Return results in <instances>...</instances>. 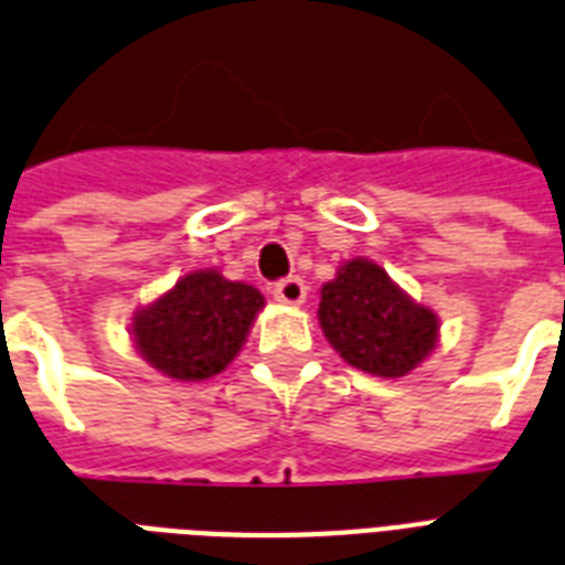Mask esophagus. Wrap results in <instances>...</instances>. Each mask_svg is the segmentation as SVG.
Here are the masks:
<instances>
[{
  "label": "esophagus",
  "mask_w": 565,
  "mask_h": 565,
  "mask_svg": "<svg viewBox=\"0 0 565 565\" xmlns=\"http://www.w3.org/2000/svg\"><path fill=\"white\" fill-rule=\"evenodd\" d=\"M275 301H281V305H301L307 298V287L301 278L290 275V278H281V281L273 287Z\"/></svg>",
  "instance_id": "34e87169"
}]
</instances>
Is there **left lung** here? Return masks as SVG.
Wrapping results in <instances>:
<instances>
[{"label": "left lung", "mask_w": 565, "mask_h": 565, "mask_svg": "<svg viewBox=\"0 0 565 565\" xmlns=\"http://www.w3.org/2000/svg\"><path fill=\"white\" fill-rule=\"evenodd\" d=\"M319 324L348 365L374 377L409 374L438 342V316L369 258L348 260L324 284Z\"/></svg>", "instance_id": "1"}]
</instances>
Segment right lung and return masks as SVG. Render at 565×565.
Here are the masks:
<instances>
[{"mask_svg":"<svg viewBox=\"0 0 565 565\" xmlns=\"http://www.w3.org/2000/svg\"><path fill=\"white\" fill-rule=\"evenodd\" d=\"M264 296L214 269H196L132 316L139 354L173 380H209L235 360Z\"/></svg>","mask_w":565,"mask_h":565,"instance_id":"add662e5","label":"right lung"}]
</instances>
